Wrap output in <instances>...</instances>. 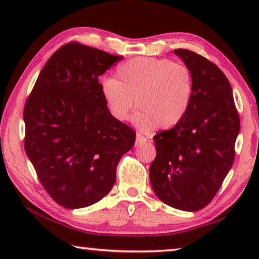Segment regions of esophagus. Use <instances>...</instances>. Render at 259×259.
<instances>
[{"label":"esophagus","mask_w":259,"mask_h":259,"mask_svg":"<svg viewBox=\"0 0 259 259\" xmlns=\"http://www.w3.org/2000/svg\"><path fill=\"white\" fill-rule=\"evenodd\" d=\"M147 142V138L145 136H143L142 134H137L136 136V145H143V144H145Z\"/></svg>","instance_id":"obj_1"}]
</instances>
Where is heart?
<instances>
[{
    "instance_id": "heart-1",
    "label": "heart",
    "mask_w": 259,
    "mask_h": 259,
    "mask_svg": "<svg viewBox=\"0 0 259 259\" xmlns=\"http://www.w3.org/2000/svg\"><path fill=\"white\" fill-rule=\"evenodd\" d=\"M107 111L123 121L136 99L134 123L139 130L169 129L185 119L193 100V74L185 64L153 57H136L115 69V78L100 84Z\"/></svg>"
}]
</instances>
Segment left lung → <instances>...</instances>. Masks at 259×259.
<instances>
[{"label": "left lung", "instance_id": "left-lung-1", "mask_svg": "<svg viewBox=\"0 0 259 259\" xmlns=\"http://www.w3.org/2000/svg\"><path fill=\"white\" fill-rule=\"evenodd\" d=\"M174 52L191 68L193 100L181 123L154 136L150 181L163 203L198 211L211 202L233 164L240 117L230 82L217 65L188 49Z\"/></svg>", "mask_w": 259, "mask_h": 259}]
</instances>
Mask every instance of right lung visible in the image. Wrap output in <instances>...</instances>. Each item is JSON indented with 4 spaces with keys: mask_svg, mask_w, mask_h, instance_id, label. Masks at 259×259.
<instances>
[{
    "mask_svg": "<svg viewBox=\"0 0 259 259\" xmlns=\"http://www.w3.org/2000/svg\"><path fill=\"white\" fill-rule=\"evenodd\" d=\"M122 58L68 42L47 61L26 99L25 152L48 194L64 208L102 200L135 144L134 129L107 111L98 81Z\"/></svg>",
    "mask_w": 259,
    "mask_h": 259,
    "instance_id": "right-lung-1",
    "label": "right lung"
}]
</instances>
